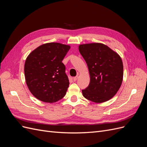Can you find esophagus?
<instances>
[{
  "label": "esophagus",
  "instance_id": "esophagus-1",
  "mask_svg": "<svg viewBox=\"0 0 147 147\" xmlns=\"http://www.w3.org/2000/svg\"><path fill=\"white\" fill-rule=\"evenodd\" d=\"M78 76H76V77H74L73 78V80L74 81V82H76V81L77 80V79H78Z\"/></svg>",
  "mask_w": 147,
  "mask_h": 147
}]
</instances>
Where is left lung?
<instances>
[{
    "label": "left lung",
    "instance_id": "obj_1",
    "mask_svg": "<svg viewBox=\"0 0 147 147\" xmlns=\"http://www.w3.org/2000/svg\"><path fill=\"white\" fill-rule=\"evenodd\" d=\"M79 51L89 69L90 83L82 90L84 97L95 103L112 98L122 84L123 67L119 55L100 43L82 44Z\"/></svg>",
    "mask_w": 147,
    "mask_h": 147
}]
</instances>
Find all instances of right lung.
I'll return each mask as SVG.
<instances>
[{"instance_id": "right-lung-1", "label": "right lung", "mask_w": 147, "mask_h": 147, "mask_svg": "<svg viewBox=\"0 0 147 147\" xmlns=\"http://www.w3.org/2000/svg\"><path fill=\"white\" fill-rule=\"evenodd\" d=\"M70 48L60 43L44 44L27 58L24 65L25 81L30 92L38 100L54 103L66 94L69 81L62 61Z\"/></svg>"}]
</instances>
